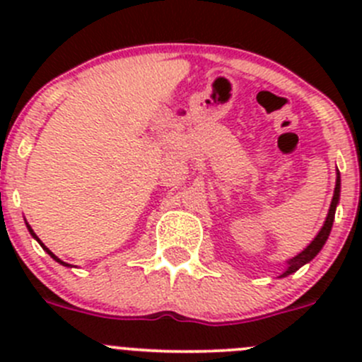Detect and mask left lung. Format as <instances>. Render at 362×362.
<instances>
[{
  "label": "left lung",
  "mask_w": 362,
  "mask_h": 362,
  "mask_svg": "<svg viewBox=\"0 0 362 362\" xmlns=\"http://www.w3.org/2000/svg\"><path fill=\"white\" fill-rule=\"evenodd\" d=\"M339 189H341V178H339V171L337 170V185H334V194H333V199H331V206H329V211H327L326 221H324V226L320 228V231L317 233V236L312 240V242H310V245L306 247V249H303L298 255H294L293 259H289V261H287L286 272H284L282 275L279 276V279H284V276L293 275V273L298 272L301 266H305L306 262L312 261V259L315 257V255L319 254L320 250H322V247L326 245L327 238H329L331 228H333L334 214H337V206L339 203Z\"/></svg>",
  "instance_id": "left-lung-1"
}]
</instances>
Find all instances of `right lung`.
<instances>
[{
	"instance_id": "1",
	"label": "right lung",
	"mask_w": 362,
	"mask_h": 362,
	"mask_svg": "<svg viewBox=\"0 0 362 362\" xmlns=\"http://www.w3.org/2000/svg\"><path fill=\"white\" fill-rule=\"evenodd\" d=\"M25 226H28V231H29V235H31V236H33V238H35V240H36V242H38V243H40V245H42V249H43V250H45V252H47V254H49V255H50V257H52V259H54V261H57V262H59V264H63V266H71V264H68V262L61 261V259H59V257H57V255H56V254H54V252H50L49 249H47V247H45V245H43V243H42V240H40V238H38V236H36V235H35V231H33V229H31V226H29V224H28V222H25Z\"/></svg>"
}]
</instances>
